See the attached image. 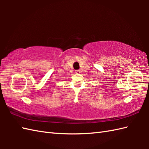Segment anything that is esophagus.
<instances>
[{
  "instance_id": "1",
  "label": "esophagus",
  "mask_w": 149,
  "mask_h": 149,
  "mask_svg": "<svg viewBox=\"0 0 149 149\" xmlns=\"http://www.w3.org/2000/svg\"><path fill=\"white\" fill-rule=\"evenodd\" d=\"M75 73H76V74H80L81 71L79 70H75Z\"/></svg>"
}]
</instances>
